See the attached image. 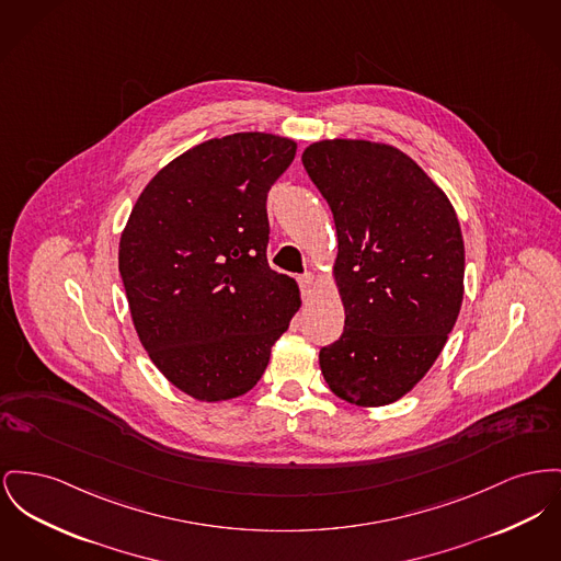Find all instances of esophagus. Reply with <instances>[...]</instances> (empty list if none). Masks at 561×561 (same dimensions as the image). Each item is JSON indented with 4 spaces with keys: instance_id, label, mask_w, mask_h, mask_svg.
Here are the masks:
<instances>
[{
    "instance_id": "obj_1",
    "label": "esophagus",
    "mask_w": 561,
    "mask_h": 561,
    "mask_svg": "<svg viewBox=\"0 0 561 561\" xmlns=\"http://www.w3.org/2000/svg\"><path fill=\"white\" fill-rule=\"evenodd\" d=\"M313 284H316L313 273H305V275L298 277V286H300V293H302V295H309L311 288H313Z\"/></svg>"
}]
</instances>
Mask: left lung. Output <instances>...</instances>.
I'll return each mask as SVG.
<instances>
[{"label": "left lung", "instance_id": "left-lung-1", "mask_svg": "<svg viewBox=\"0 0 561 561\" xmlns=\"http://www.w3.org/2000/svg\"><path fill=\"white\" fill-rule=\"evenodd\" d=\"M302 165L327 198L339 254L343 334L320 350L330 390L383 407L413 390L447 343L463 297V239L454 205L388 144L324 139Z\"/></svg>", "mask_w": 561, "mask_h": 561}]
</instances>
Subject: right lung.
<instances>
[{
    "label": "right lung",
    "mask_w": 561,
    "mask_h": 561,
    "mask_svg": "<svg viewBox=\"0 0 561 561\" xmlns=\"http://www.w3.org/2000/svg\"><path fill=\"white\" fill-rule=\"evenodd\" d=\"M295 154L271 133L203 141L148 182L121 237L139 341L197 400L250 392L300 307L297 282L266 263V193Z\"/></svg>",
    "instance_id": "1"
}]
</instances>
